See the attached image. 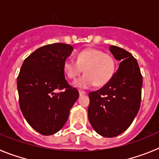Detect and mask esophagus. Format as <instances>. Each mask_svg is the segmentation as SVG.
I'll list each match as a JSON object with an SVG mask.
<instances>
[{"label": "esophagus", "mask_w": 159, "mask_h": 159, "mask_svg": "<svg viewBox=\"0 0 159 159\" xmlns=\"http://www.w3.org/2000/svg\"><path fill=\"white\" fill-rule=\"evenodd\" d=\"M85 94H86V92H85V91H82V90H79V95L80 96L85 95Z\"/></svg>", "instance_id": "1"}]
</instances>
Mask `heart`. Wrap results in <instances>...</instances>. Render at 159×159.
Returning <instances> with one entry per match:
<instances>
[{"mask_svg":"<svg viewBox=\"0 0 159 159\" xmlns=\"http://www.w3.org/2000/svg\"><path fill=\"white\" fill-rule=\"evenodd\" d=\"M116 68L113 57L94 48L80 51L77 61L68 58L63 63L64 72L70 79H75L84 70L85 74L74 83L75 87L84 89L96 84L98 86L106 85L113 76Z\"/></svg>","mask_w":159,"mask_h":159,"instance_id":"1","label":"heart"}]
</instances>
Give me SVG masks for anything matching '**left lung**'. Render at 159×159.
Masks as SVG:
<instances>
[{
	"label": "left lung",
	"instance_id": "obj_1",
	"mask_svg": "<svg viewBox=\"0 0 159 159\" xmlns=\"http://www.w3.org/2000/svg\"><path fill=\"white\" fill-rule=\"evenodd\" d=\"M109 51L120 63L106 85L89 93L88 117L96 132L111 138L125 131L136 116L143 77L136 59L128 51L112 45Z\"/></svg>",
	"mask_w": 159,
	"mask_h": 159
}]
</instances>
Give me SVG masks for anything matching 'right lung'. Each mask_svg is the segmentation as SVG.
I'll use <instances>...</instances> for the list:
<instances>
[{"label": "right lung", "instance_id": "obj_1", "mask_svg": "<svg viewBox=\"0 0 159 159\" xmlns=\"http://www.w3.org/2000/svg\"><path fill=\"white\" fill-rule=\"evenodd\" d=\"M74 51L69 44L53 43L38 48L24 60L17 78L20 110L31 128L43 135L64 126L79 97L65 79L63 63ZM57 89L63 92L55 93Z\"/></svg>", "mask_w": 159, "mask_h": 159}]
</instances>
